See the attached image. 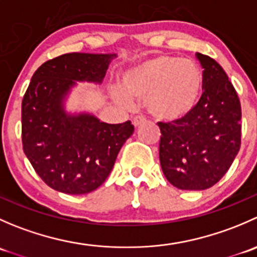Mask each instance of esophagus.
Masks as SVG:
<instances>
[{
	"instance_id": "1",
	"label": "esophagus",
	"mask_w": 257,
	"mask_h": 257,
	"mask_svg": "<svg viewBox=\"0 0 257 257\" xmlns=\"http://www.w3.org/2000/svg\"><path fill=\"white\" fill-rule=\"evenodd\" d=\"M145 121H147V120H145L144 116H136V118L133 119V124H134V126H136V128L143 125Z\"/></svg>"
}]
</instances>
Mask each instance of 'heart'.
I'll return each mask as SVG.
<instances>
[{"label":"heart","mask_w":257,"mask_h":257,"mask_svg":"<svg viewBox=\"0 0 257 257\" xmlns=\"http://www.w3.org/2000/svg\"><path fill=\"white\" fill-rule=\"evenodd\" d=\"M120 87L114 90L116 100L131 105V98L144 99L153 116L174 121L188 115L198 104L204 74L193 59L159 54L123 71Z\"/></svg>","instance_id":"b5f03b06"}]
</instances>
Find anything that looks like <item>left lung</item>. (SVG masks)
I'll return each instance as SVG.
<instances>
[{"instance_id":"1","label":"left lung","mask_w":257,"mask_h":257,"mask_svg":"<svg viewBox=\"0 0 257 257\" xmlns=\"http://www.w3.org/2000/svg\"><path fill=\"white\" fill-rule=\"evenodd\" d=\"M204 68V92L184 118L162 123L159 159L163 173L181 190H205L229 170L241 144V105L222 67L196 53Z\"/></svg>"}]
</instances>
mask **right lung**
Returning <instances> with one entry per match:
<instances>
[{
  "mask_svg": "<svg viewBox=\"0 0 257 257\" xmlns=\"http://www.w3.org/2000/svg\"><path fill=\"white\" fill-rule=\"evenodd\" d=\"M115 57L62 54L45 62L31 78L22 100L23 152L54 190L80 195L99 188L133 134L131 120L108 124L90 113H69L64 107L77 82L100 84Z\"/></svg>",
  "mask_w": 257,
  "mask_h": 257,
  "instance_id": "obj_1",
  "label": "right lung"
}]
</instances>
